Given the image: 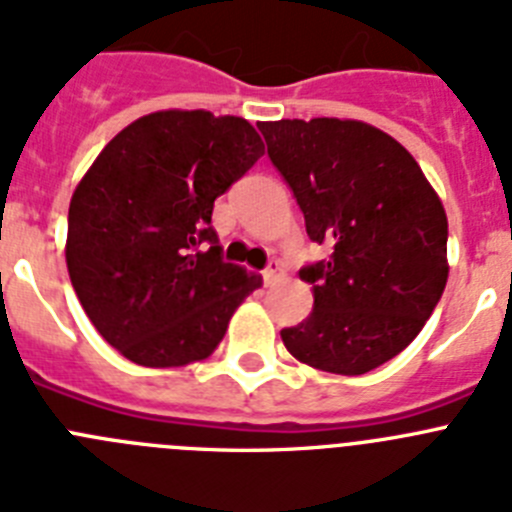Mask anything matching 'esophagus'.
Here are the masks:
<instances>
[{
	"label": "esophagus",
	"instance_id": "obj_1",
	"mask_svg": "<svg viewBox=\"0 0 512 512\" xmlns=\"http://www.w3.org/2000/svg\"><path fill=\"white\" fill-rule=\"evenodd\" d=\"M282 277H284V271H282V266H279V261H271V264L264 269V282L266 284L282 282Z\"/></svg>",
	"mask_w": 512,
	"mask_h": 512
}]
</instances>
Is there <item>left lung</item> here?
<instances>
[{"label":"left lung","instance_id":"obj_1","mask_svg":"<svg viewBox=\"0 0 512 512\" xmlns=\"http://www.w3.org/2000/svg\"><path fill=\"white\" fill-rule=\"evenodd\" d=\"M271 164L295 192L328 261L300 271L312 312L282 341L330 374H366L408 348L449 279V223L418 161L361 120L259 122Z\"/></svg>","mask_w":512,"mask_h":512}]
</instances>
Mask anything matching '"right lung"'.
<instances>
[{"instance_id": "1", "label": "right lung", "mask_w": 512, "mask_h": 512, "mask_svg": "<svg viewBox=\"0 0 512 512\" xmlns=\"http://www.w3.org/2000/svg\"><path fill=\"white\" fill-rule=\"evenodd\" d=\"M264 143L243 117L161 110L102 148L69 205L66 266L99 336L140 366L202 361L259 274L225 264L215 200Z\"/></svg>"}]
</instances>
